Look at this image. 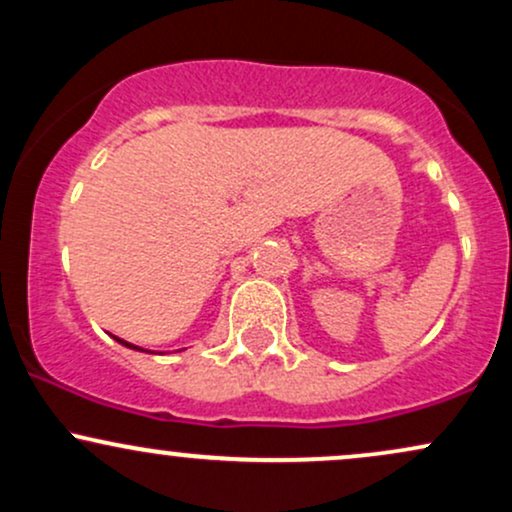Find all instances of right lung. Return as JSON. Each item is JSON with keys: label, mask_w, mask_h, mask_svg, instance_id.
Wrapping results in <instances>:
<instances>
[{"label": "right lung", "mask_w": 512, "mask_h": 512, "mask_svg": "<svg viewBox=\"0 0 512 512\" xmlns=\"http://www.w3.org/2000/svg\"><path fill=\"white\" fill-rule=\"evenodd\" d=\"M117 339V337H115ZM117 342L120 344H125V346H129V349H137V351H144V349H139V346H134V344H129V342H125V339H117Z\"/></svg>", "instance_id": "right-lung-1"}]
</instances>
